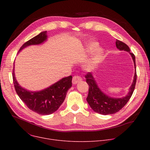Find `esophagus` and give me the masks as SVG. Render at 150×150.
Listing matches in <instances>:
<instances>
[{
	"label": "esophagus",
	"instance_id": "1",
	"mask_svg": "<svg viewBox=\"0 0 150 150\" xmlns=\"http://www.w3.org/2000/svg\"><path fill=\"white\" fill-rule=\"evenodd\" d=\"M81 80H82V79H81V78L80 76H78V75L74 76L73 77V78H72V83H73L74 84H77L78 83H79L80 81H81Z\"/></svg>",
	"mask_w": 150,
	"mask_h": 150
}]
</instances>
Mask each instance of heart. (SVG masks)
<instances>
[{"label": "heart", "mask_w": 150, "mask_h": 150, "mask_svg": "<svg viewBox=\"0 0 150 150\" xmlns=\"http://www.w3.org/2000/svg\"><path fill=\"white\" fill-rule=\"evenodd\" d=\"M98 43L96 42H90L87 44V49H86V52H91L95 50L98 47ZM103 52L101 49H98L96 50V52L94 54L92 59L87 63V64L86 65V69L88 70H92L95 69L97 64L99 63V62L101 61L102 58V56H103Z\"/></svg>", "instance_id": "b5f03b06"}]
</instances>
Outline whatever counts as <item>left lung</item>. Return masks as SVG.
<instances>
[{"label": "left lung", "mask_w": 150, "mask_h": 150, "mask_svg": "<svg viewBox=\"0 0 150 150\" xmlns=\"http://www.w3.org/2000/svg\"><path fill=\"white\" fill-rule=\"evenodd\" d=\"M115 44L118 49L127 51L130 53L134 64L135 74L128 93L122 98H112L108 97L100 89L95 78L93 77L91 73L88 72L85 75L86 83L89 85V93L86 100L93 111L102 115L115 114L122 109L131 97L136 83L137 74L134 54L130 52L129 47L125 43L117 39Z\"/></svg>", "instance_id": "1"}]
</instances>
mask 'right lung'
Here are the masks:
<instances>
[{"label": "right lung", "mask_w": 150, "mask_h": 150, "mask_svg": "<svg viewBox=\"0 0 150 150\" xmlns=\"http://www.w3.org/2000/svg\"><path fill=\"white\" fill-rule=\"evenodd\" d=\"M47 38V31H42L23 44L19 52L28 45L40 44L46 41ZM14 75L13 69V83L18 96L30 110L41 115H49L56 111L63 103L67 91L72 86V76L70 75L62 78L45 89L30 92L21 87Z\"/></svg>", "instance_id": "obj_1"}]
</instances>
